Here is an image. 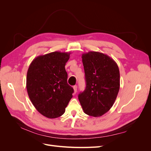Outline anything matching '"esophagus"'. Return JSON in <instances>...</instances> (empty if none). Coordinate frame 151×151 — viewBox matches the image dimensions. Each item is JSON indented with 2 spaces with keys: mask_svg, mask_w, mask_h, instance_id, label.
I'll use <instances>...</instances> for the list:
<instances>
[{
  "mask_svg": "<svg viewBox=\"0 0 151 151\" xmlns=\"http://www.w3.org/2000/svg\"><path fill=\"white\" fill-rule=\"evenodd\" d=\"M73 88H74V93H76V92H77V86H76V85L74 86V87H73Z\"/></svg>",
  "mask_w": 151,
  "mask_h": 151,
  "instance_id": "obj_1",
  "label": "esophagus"
}]
</instances>
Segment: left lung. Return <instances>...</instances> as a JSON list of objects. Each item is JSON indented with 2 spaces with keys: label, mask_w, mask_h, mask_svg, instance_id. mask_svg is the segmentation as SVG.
<instances>
[{
  "label": "left lung",
  "mask_w": 151,
  "mask_h": 151,
  "mask_svg": "<svg viewBox=\"0 0 151 151\" xmlns=\"http://www.w3.org/2000/svg\"><path fill=\"white\" fill-rule=\"evenodd\" d=\"M86 87L78 96L84 112L98 117L108 112L120 89V71L116 63L107 55L89 52L82 55Z\"/></svg>",
  "instance_id": "obj_1"
}]
</instances>
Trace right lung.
<instances>
[{
  "mask_svg": "<svg viewBox=\"0 0 151 151\" xmlns=\"http://www.w3.org/2000/svg\"><path fill=\"white\" fill-rule=\"evenodd\" d=\"M70 53L54 52L32 61L27 72L26 89L37 111L48 118L65 113L74 89L67 84L65 65Z\"/></svg>",
  "mask_w": 151,
  "mask_h": 151,
  "instance_id": "1",
  "label": "right lung"
}]
</instances>
